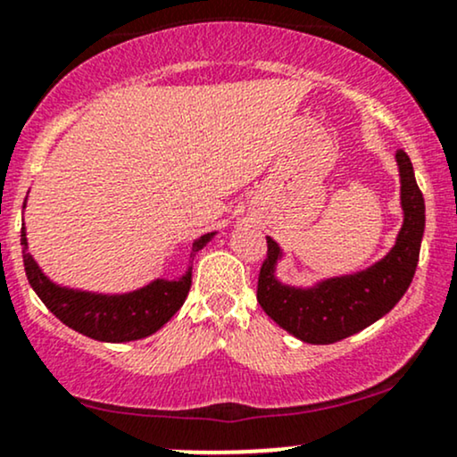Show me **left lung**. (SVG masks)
I'll list each match as a JSON object with an SVG mask.
<instances>
[{
    "mask_svg": "<svg viewBox=\"0 0 457 457\" xmlns=\"http://www.w3.org/2000/svg\"><path fill=\"white\" fill-rule=\"evenodd\" d=\"M395 163L400 172L403 228L387 255L372 266L321 278L311 287L285 285L277 277L278 262L285 257L283 249L266 236L268 255L257 281V302L272 321L302 343L329 345L353 337L387 315L413 281L426 228V204L409 155L398 151Z\"/></svg>",
    "mask_w": 457,
    "mask_h": 457,
    "instance_id": "obj_1",
    "label": "left lung"
}]
</instances>
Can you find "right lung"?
<instances>
[{"mask_svg": "<svg viewBox=\"0 0 457 457\" xmlns=\"http://www.w3.org/2000/svg\"><path fill=\"white\" fill-rule=\"evenodd\" d=\"M214 236L217 232H208L195 238L191 246V257L204 249ZM21 245H23L27 281L34 287L37 298L65 326L102 343H129V340L151 337L176 315L191 289V266L180 278H172V281L155 278L145 287L125 291V294H100V291L65 287L51 281L37 266L27 245L25 225L21 229Z\"/></svg>", "mask_w": 457, "mask_h": 457, "instance_id": "obj_1", "label": "right lung"}]
</instances>
